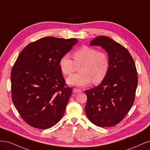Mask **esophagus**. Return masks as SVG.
<instances>
[{
    "mask_svg": "<svg viewBox=\"0 0 150 150\" xmlns=\"http://www.w3.org/2000/svg\"><path fill=\"white\" fill-rule=\"evenodd\" d=\"M81 91H81V90L79 89H78V88H74V89H73V92H74V93H80V92H81Z\"/></svg>",
    "mask_w": 150,
    "mask_h": 150,
    "instance_id": "obj_1",
    "label": "esophagus"
}]
</instances>
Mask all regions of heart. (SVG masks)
Here are the masks:
<instances>
[{
    "label": "heart",
    "mask_w": 150,
    "mask_h": 150,
    "mask_svg": "<svg viewBox=\"0 0 150 150\" xmlns=\"http://www.w3.org/2000/svg\"><path fill=\"white\" fill-rule=\"evenodd\" d=\"M74 61L67 54L62 56L59 65L62 73L71 75L75 71L76 64L82 63L79 73L69 77L67 83L70 85L84 86L93 81L94 83H101L106 78L110 67V61L107 54L96 49L83 46L72 54Z\"/></svg>",
    "instance_id": "heart-1"
}]
</instances>
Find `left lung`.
I'll list each match as a JSON object with an SVG mask.
<instances>
[{
  "mask_svg": "<svg viewBox=\"0 0 150 150\" xmlns=\"http://www.w3.org/2000/svg\"><path fill=\"white\" fill-rule=\"evenodd\" d=\"M90 45L108 52L110 67L100 84L85 91L86 114L94 125L111 127L123 120L133 106L138 81L137 68L128 50L110 38L98 36Z\"/></svg>",
  "mask_w": 150,
  "mask_h": 150,
  "instance_id": "1",
  "label": "left lung"
}]
</instances>
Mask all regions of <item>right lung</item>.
Here are the masks:
<instances>
[{
    "instance_id": "add662e5",
    "label": "right lung",
    "mask_w": 150,
    "mask_h": 150,
    "mask_svg": "<svg viewBox=\"0 0 150 150\" xmlns=\"http://www.w3.org/2000/svg\"><path fill=\"white\" fill-rule=\"evenodd\" d=\"M78 42L76 38L46 37L25 46L11 72L13 104L27 123L51 128L61 120L72 94L59 62Z\"/></svg>"
}]
</instances>
